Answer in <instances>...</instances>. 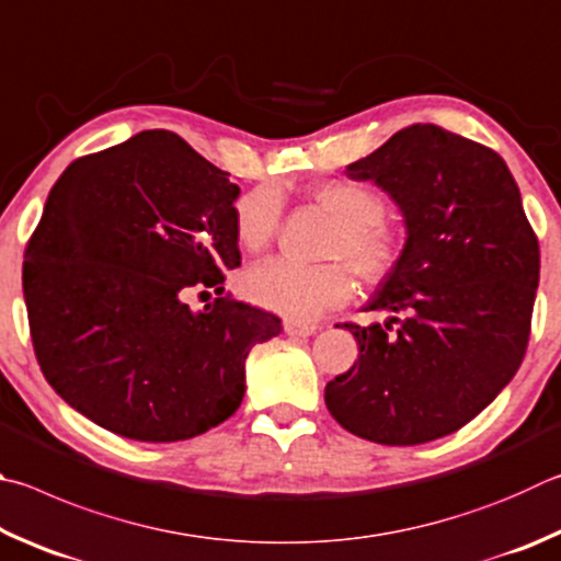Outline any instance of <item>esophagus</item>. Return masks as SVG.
Returning <instances> with one entry per match:
<instances>
[{"label": "esophagus", "mask_w": 561, "mask_h": 561, "mask_svg": "<svg viewBox=\"0 0 561 561\" xmlns=\"http://www.w3.org/2000/svg\"><path fill=\"white\" fill-rule=\"evenodd\" d=\"M283 328H286L290 337H310L320 330V325H316V322H300V320H286V325Z\"/></svg>", "instance_id": "1"}]
</instances>
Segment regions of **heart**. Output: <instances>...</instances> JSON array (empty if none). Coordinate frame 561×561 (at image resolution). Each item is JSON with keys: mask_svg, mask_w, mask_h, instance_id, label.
Listing matches in <instances>:
<instances>
[{"mask_svg": "<svg viewBox=\"0 0 561 561\" xmlns=\"http://www.w3.org/2000/svg\"><path fill=\"white\" fill-rule=\"evenodd\" d=\"M312 202L337 221L330 241L332 259H345L359 278L381 280L397 268L407 249V236L381 219L385 199L367 184L325 182L312 190ZM283 196L261 184L236 202L233 224L239 243L259 251L278 231ZM352 273L342 263L300 265L288 259H268L241 275V293L255 306L293 320H312L322 310L350 300Z\"/></svg>", "mask_w": 561, "mask_h": 561, "instance_id": "b5f03b06", "label": "heart"}]
</instances>
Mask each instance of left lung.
Here are the masks:
<instances>
[{
  "mask_svg": "<svg viewBox=\"0 0 561 561\" xmlns=\"http://www.w3.org/2000/svg\"><path fill=\"white\" fill-rule=\"evenodd\" d=\"M345 172L399 206L407 249L365 306L387 312L385 325H345L359 357L325 404L359 438L428 444L476 419L523 365L537 236L503 157L438 125L404 127Z\"/></svg>",
  "mask_w": 561,
  "mask_h": 561,
  "instance_id": "left-lung-1",
  "label": "left lung"
}]
</instances>
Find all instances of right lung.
<instances>
[{
  "label": "right lung",
  "instance_id": "1",
  "mask_svg": "<svg viewBox=\"0 0 561 561\" xmlns=\"http://www.w3.org/2000/svg\"><path fill=\"white\" fill-rule=\"evenodd\" d=\"M239 186L180 135L142 130L66 167L26 245L22 286L34 352L54 391L117 436L170 444L229 419L245 357L283 328L216 298L241 265Z\"/></svg>",
  "mask_w": 561,
  "mask_h": 561
}]
</instances>
